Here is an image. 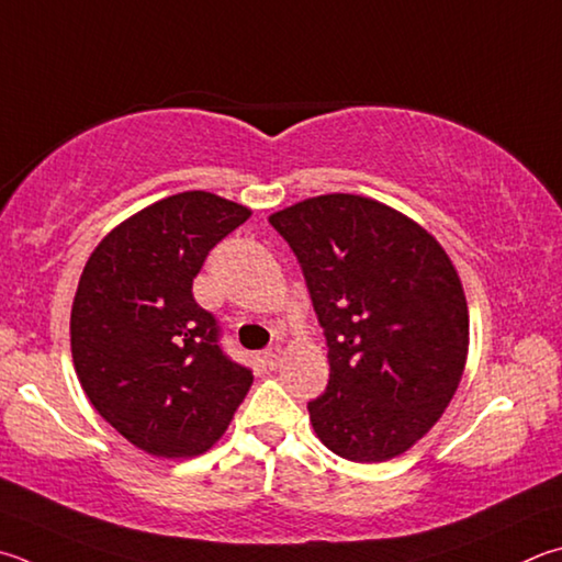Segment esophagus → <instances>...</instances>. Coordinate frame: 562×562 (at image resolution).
I'll return each instance as SVG.
<instances>
[{"mask_svg":"<svg viewBox=\"0 0 562 562\" xmlns=\"http://www.w3.org/2000/svg\"><path fill=\"white\" fill-rule=\"evenodd\" d=\"M282 349H280V346H272V349H268V351H265L262 353V363L265 366H268V369H278V366L282 363Z\"/></svg>","mask_w":562,"mask_h":562,"instance_id":"obj_1","label":"esophagus"}]
</instances>
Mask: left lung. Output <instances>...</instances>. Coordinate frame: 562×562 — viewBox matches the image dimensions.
Instances as JSON below:
<instances>
[{
	"label": "left lung",
	"instance_id": "obj_1",
	"mask_svg": "<svg viewBox=\"0 0 562 562\" xmlns=\"http://www.w3.org/2000/svg\"><path fill=\"white\" fill-rule=\"evenodd\" d=\"M302 265L329 346V383L307 405L349 462H385L440 420L462 381L469 310L450 255L420 223L356 193L270 216Z\"/></svg>",
	"mask_w": 562,
	"mask_h": 562
}]
</instances>
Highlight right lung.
I'll list each match as a JSON object with an SVG mask.
<instances>
[{
	"label": "right lung",
	"mask_w": 562,
	"mask_h": 562,
	"mask_svg": "<svg viewBox=\"0 0 562 562\" xmlns=\"http://www.w3.org/2000/svg\"><path fill=\"white\" fill-rule=\"evenodd\" d=\"M183 191L122 221L90 252L70 310V353L95 411L139 450L187 459L228 430L252 373L218 346L191 284L209 250L250 218Z\"/></svg>",
	"instance_id": "obj_1"
}]
</instances>
